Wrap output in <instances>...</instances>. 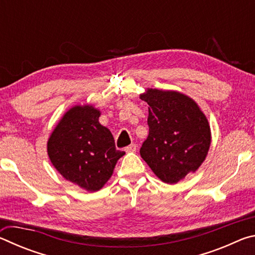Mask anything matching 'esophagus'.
Wrapping results in <instances>:
<instances>
[{
    "instance_id": "esophagus-1",
    "label": "esophagus",
    "mask_w": 255,
    "mask_h": 255,
    "mask_svg": "<svg viewBox=\"0 0 255 255\" xmlns=\"http://www.w3.org/2000/svg\"><path fill=\"white\" fill-rule=\"evenodd\" d=\"M136 149H137L136 144H130L129 146H127L126 148H125V150H126L127 153H133V152H136Z\"/></svg>"
}]
</instances>
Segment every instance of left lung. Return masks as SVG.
Returning <instances> with one entry per match:
<instances>
[{
	"label": "left lung",
	"instance_id": "obj_1",
	"mask_svg": "<svg viewBox=\"0 0 255 255\" xmlns=\"http://www.w3.org/2000/svg\"><path fill=\"white\" fill-rule=\"evenodd\" d=\"M139 98L149 106V133L140 156L159 180L178 183L207 157L211 144L208 119L193 99L173 90L146 89Z\"/></svg>",
	"mask_w": 255,
	"mask_h": 255
}]
</instances>
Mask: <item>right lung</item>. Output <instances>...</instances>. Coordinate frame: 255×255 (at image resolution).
<instances>
[{"label":"right lung","mask_w":255,"mask_h":255,"mask_svg":"<svg viewBox=\"0 0 255 255\" xmlns=\"http://www.w3.org/2000/svg\"><path fill=\"white\" fill-rule=\"evenodd\" d=\"M101 111L92 105L68 109L47 141L51 164L67 181L86 191L103 188L125 152L116 149L111 131L99 123Z\"/></svg>","instance_id":"add662e5"}]
</instances>
